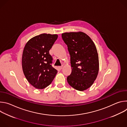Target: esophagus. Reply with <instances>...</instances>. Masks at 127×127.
I'll use <instances>...</instances> for the list:
<instances>
[{"instance_id": "1", "label": "esophagus", "mask_w": 127, "mask_h": 127, "mask_svg": "<svg viewBox=\"0 0 127 127\" xmlns=\"http://www.w3.org/2000/svg\"><path fill=\"white\" fill-rule=\"evenodd\" d=\"M63 66H59V69H60V70H61L62 68H63Z\"/></svg>"}]
</instances>
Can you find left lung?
<instances>
[{
	"mask_svg": "<svg viewBox=\"0 0 127 127\" xmlns=\"http://www.w3.org/2000/svg\"><path fill=\"white\" fill-rule=\"evenodd\" d=\"M70 55L71 73L67 78L69 84L79 91L91 86L99 71L96 46L89 36L82 32L62 33Z\"/></svg>",
	"mask_w": 127,
	"mask_h": 127,
	"instance_id": "1",
	"label": "left lung"
}]
</instances>
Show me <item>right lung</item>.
I'll return each instance as SVG.
<instances>
[{"mask_svg":"<svg viewBox=\"0 0 127 127\" xmlns=\"http://www.w3.org/2000/svg\"><path fill=\"white\" fill-rule=\"evenodd\" d=\"M58 38L56 34L42 33L31 39L26 44L22 55V68L28 82L37 89L49 85L57 73L52 66L49 51Z\"/></svg>","mask_w":127,"mask_h":127,"instance_id":"right-lung-1","label":"right lung"}]
</instances>
